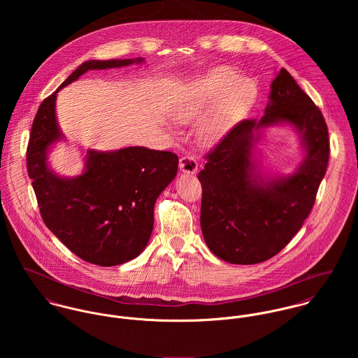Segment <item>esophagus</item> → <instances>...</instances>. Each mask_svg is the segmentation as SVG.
I'll list each match as a JSON object with an SVG mask.
<instances>
[{
	"mask_svg": "<svg viewBox=\"0 0 358 358\" xmlns=\"http://www.w3.org/2000/svg\"><path fill=\"white\" fill-rule=\"evenodd\" d=\"M179 168L185 173H196L199 169V162L193 155H183L179 159Z\"/></svg>",
	"mask_w": 358,
	"mask_h": 358,
	"instance_id": "obj_1",
	"label": "esophagus"
}]
</instances>
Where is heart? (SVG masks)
<instances>
[{"instance_id":"obj_1","label":"heart","mask_w":358,"mask_h":358,"mask_svg":"<svg viewBox=\"0 0 358 358\" xmlns=\"http://www.w3.org/2000/svg\"><path fill=\"white\" fill-rule=\"evenodd\" d=\"M257 96L255 83L245 80L237 70L220 66L203 76L176 104L173 117L190 122L201 117L197 135L205 145L224 138L251 110Z\"/></svg>"}]
</instances>
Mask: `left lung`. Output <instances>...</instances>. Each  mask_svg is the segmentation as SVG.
Here are the masks:
<instances>
[{
	"label": "left lung",
	"instance_id": "left-lung-1",
	"mask_svg": "<svg viewBox=\"0 0 358 358\" xmlns=\"http://www.w3.org/2000/svg\"><path fill=\"white\" fill-rule=\"evenodd\" d=\"M270 88L264 115L238 122L206 154L199 173L205 243L212 254L234 264L264 262L292 240L328 165V128L320 108L285 69ZM282 122L299 131L304 161L291 176L263 178L255 171L253 148L262 129Z\"/></svg>",
	"mask_w": 358,
	"mask_h": 358
}]
</instances>
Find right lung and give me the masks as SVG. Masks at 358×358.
Wrapping results in <instances>:
<instances>
[{
    "mask_svg": "<svg viewBox=\"0 0 358 358\" xmlns=\"http://www.w3.org/2000/svg\"><path fill=\"white\" fill-rule=\"evenodd\" d=\"M143 59L90 60L77 67L41 106L27 146V172L44 223L76 255L98 266H117L146 248L154 204L178 172V155L146 148L90 150L85 171L62 178L48 166V150L63 138L56 121L57 92L88 70L142 63Z\"/></svg>",
    "mask_w": 358,
    "mask_h": 358,
    "instance_id": "1",
    "label": "right lung"
}]
</instances>
